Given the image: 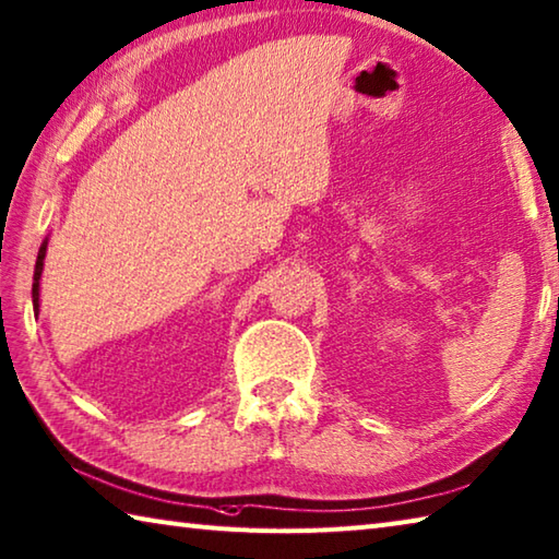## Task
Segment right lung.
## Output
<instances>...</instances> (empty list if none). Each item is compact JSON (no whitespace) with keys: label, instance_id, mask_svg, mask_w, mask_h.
Wrapping results in <instances>:
<instances>
[{"label":"right lung","instance_id":"right-lung-1","mask_svg":"<svg viewBox=\"0 0 559 559\" xmlns=\"http://www.w3.org/2000/svg\"><path fill=\"white\" fill-rule=\"evenodd\" d=\"M46 247H48V237L43 239V245L38 249V259H36V271H33V288H31V295H33V314L38 317V290H40V271H43V259H46Z\"/></svg>","mask_w":559,"mask_h":559}]
</instances>
